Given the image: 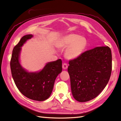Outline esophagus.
<instances>
[{"label": "esophagus", "mask_w": 121, "mask_h": 121, "mask_svg": "<svg viewBox=\"0 0 121 121\" xmlns=\"http://www.w3.org/2000/svg\"><path fill=\"white\" fill-rule=\"evenodd\" d=\"M63 68L64 69H67L68 68V65L67 64H65V63H64L63 64Z\"/></svg>", "instance_id": "1"}]
</instances>
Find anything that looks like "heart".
I'll list each match as a JSON object with an SVG mask.
<instances>
[{
    "mask_svg": "<svg viewBox=\"0 0 121 121\" xmlns=\"http://www.w3.org/2000/svg\"><path fill=\"white\" fill-rule=\"evenodd\" d=\"M87 45V39L76 34L65 35L58 42V47L66 48L65 56L69 60L76 59L83 52Z\"/></svg>",
    "mask_w": 121,
    "mask_h": 121,
    "instance_id": "obj_1",
    "label": "heart"
}]
</instances>
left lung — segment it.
<instances>
[{"label":"left lung","mask_w":121,"mask_h":121,"mask_svg":"<svg viewBox=\"0 0 121 121\" xmlns=\"http://www.w3.org/2000/svg\"><path fill=\"white\" fill-rule=\"evenodd\" d=\"M73 96L79 102L95 98L107 86L111 75L112 56L108 46H98L69 61Z\"/></svg>","instance_id":"1"}]
</instances>
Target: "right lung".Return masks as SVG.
<instances>
[{
  "instance_id": "1",
  "label": "right lung",
  "mask_w": 121,
  "mask_h": 121,
  "mask_svg": "<svg viewBox=\"0 0 121 121\" xmlns=\"http://www.w3.org/2000/svg\"><path fill=\"white\" fill-rule=\"evenodd\" d=\"M33 35H26L22 38L13 48L10 65L12 77L17 89L24 96L36 101H44L50 96L54 83L62 71V61L58 59L49 62L39 72L30 73L21 66L19 56L21 47Z\"/></svg>"
}]
</instances>
